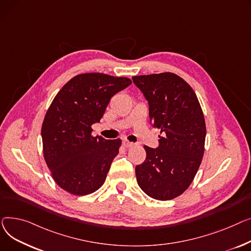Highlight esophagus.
<instances>
[{"mask_svg":"<svg viewBox=\"0 0 251 251\" xmlns=\"http://www.w3.org/2000/svg\"><path fill=\"white\" fill-rule=\"evenodd\" d=\"M134 145H135L134 143L128 142L127 140H124V141H123V146L126 147V148H130V147H132Z\"/></svg>","mask_w":251,"mask_h":251,"instance_id":"1","label":"esophagus"}]
</instances>
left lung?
<instances>
[{"instance_id": "left-lung-1", "label": "left lung", "mask_w": 251, "mask_h": 251, "mask_svg": "<svg viewBox=\"0 0 251 251\" xmlns=\"http://www.w3.org/2000/svg\"><path fill=\"white\" fill-rule=\"evenodd\" d=\"M149 104L150 123L160 128L156 149L145 146L146 160L136 166L139 186L149 197L167 201L193 182L204 151L205 124L191 87L172 73L132 77Z\"/></svg>"}]
</instances>
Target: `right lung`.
Segmentation results:
<instances>
[{"label": "right lung", "instance_id": "add662e5", "mask_svg": "<svg viewBox=\"0 0 251 251\" xmlns=\"http://www.w3.org/2000/svg\"><path fill=\"white\" fill-rule=\"evenodd\" d=\"M128 78L101 73L81 74L56 94L41 127L43 156L56 184L85 196L104 183L121 139L92 136L110 98L129 86Z\"/></svg>", "mask_w": 251, "mask_h": 251}]
</instances>
